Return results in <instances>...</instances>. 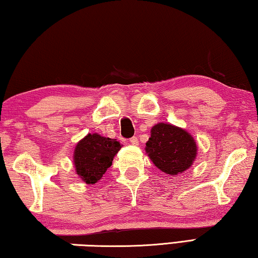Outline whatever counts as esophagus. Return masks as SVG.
Segmentation results:
<instances>
[{"label":"esophagus","instance_id":"esophagus-1","mask_svg":"<svg viewBox=\"0 0 258 258\" xmlns=\"http://www.w3.org/2000/svg\"><path fill=\"white\" fill-rule=\"evenodd\" d=\"M130 142L132 143V145L137 146V145H139V139H138L137 137H133V138H131V139H130Z\"/></svg>","mask_w":258,"mask_h":258}]
</instances>
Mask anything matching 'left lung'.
Listing matches in <instances>:
<instances>
[{
    "label": "left lung",
    "instance_id": "8db88e82",
    "mask_svg": "<svg viewBox=\"0 0 258 258\" xmlns=\"http://www.w3.org/2000/svg\"><path fill=\"white\" fill-rule=\"evenodd\" d=\"M146 152L156 167L169 175H178L190 168L197 156V143L185 130L158 123L151 128Z\"/></svg>",
    "mask_w": 258,
    "mask_h": 258
}]
</instances>
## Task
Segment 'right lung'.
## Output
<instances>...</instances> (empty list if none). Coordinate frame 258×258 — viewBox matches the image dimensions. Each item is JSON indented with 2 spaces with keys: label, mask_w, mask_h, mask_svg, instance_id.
Here are the masks:
<instances>
[{
  "label": "right lung",
  "mask_w": 258,
  "mask_h": 258,
  "mask_svg": "<svg viewBox=\"0 0 258 258\" xmlns=\"http://www.w3.org/2000/svg\"><path fill=\"white\" fill-rule=\"evenodd\" d=\"M120 148L121 145L115 139L104 138L98 133L87 134L74 151V165L78 176L87 184L101 180Z\"/></svg>",
  "instance_id": "right-lung-1"
}]
</instances>
